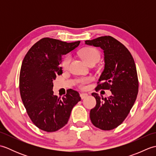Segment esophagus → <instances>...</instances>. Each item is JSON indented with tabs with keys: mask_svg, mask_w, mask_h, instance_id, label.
Listing matches in <instances>:
<instances>
[{
	"mask_svg": "<svg viewBox=\"0 0 156 156\" xmlns=\"http://www.w3.org/2000/svg\"><path fill=\"white\" fill-rule=\"evenodd\" d=\"M80 97H81L82 99H84V98H85L86 97H87L88 94L87 93H84V92H82V93L80 94Z\"/></svg>",
	"mask_w": 156,
	"mask_h": 156,
	"instance_id": "obj_1",
	"label": "esophagus"
}]
</instances>
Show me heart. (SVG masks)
<instances>
[{
  "label": "heart",
  "mask_w": 156,
  "mask_h": 156,
  "mask_svg": "<svg viewBox=\"0 0 156 156\" xmlns=\"http://www.w3.org/2000/svg\"><path fill=\"white\" fill-rule=\"evenodd\" d=\"M80 55L81 58L83 59V60L88 64L89 62L92 61L98 62L99 58H100V54L97 50V49L92 48H84L80 51ZM69 62H70V56L66 55L64 58L62 62V68L64 69H67L69 66ZM90 79L89 78H85L80 79L78 80V84L80 87L84 88H85V84H87L88 82H90Z\"/></svg>",
  "instance_id": "b5f03b06"
}]
</instances>
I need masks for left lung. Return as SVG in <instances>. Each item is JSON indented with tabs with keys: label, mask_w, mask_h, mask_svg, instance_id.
I'll return each instance as SVG.
<instances>
[{
	"label": "left lung",
	"mask_w": 156,
	"mask_h": 156,
	"mask_svg": "<svg viewBox=\"0 0 156 156\" xmlns=\"http://www.w3.org/2000/svg\"><path fill=\"white\" fill-rule=\"evenodd\" d=\"M85 44L103 50L105 67L96 90L111 92L110 97L105 98L97 93L92 94L97 105L90 110V120L102 130H111L123 122L137 98L139 83L136 66L127 48L111 36L87 40Z\"/></svg>",
	"instance_id": "obj_1"
}]
</instances>
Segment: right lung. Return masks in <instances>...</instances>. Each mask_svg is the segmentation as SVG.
<instances>
[{
  "mask_svg": "<svg viewBox=\"0 0 156 156\" xmlns=\"http://www.w3.org/2000/svg\"><path fill=\"white\" fill-rule=\"evenodd\" d=\"M80 43L45 37L35 43L23 59L20 94L29 118L43 131L54 132L65 126L72 109L81 101L78 92L72 89L62 98L52 90L53 80L63 73L62 56L74 50Z\"/></svg>",
  "mask_w": 156,
  "mask_h": 156,
  "instance_id": "add662e5",
  "label": "right lung"
}]
</instances>
